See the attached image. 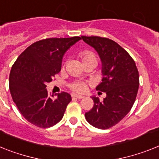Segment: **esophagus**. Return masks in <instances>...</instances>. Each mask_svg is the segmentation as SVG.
<instances>
[{
	"label": "esophagus",
	"mask_w": 159,
	"mask_h": 159,
	"mask_svg": "<svg viewBox=\"0 0 159 159\" xmlns=\"http://www.w3.org/2000/svg\"><path fill=\"white\" fill-rule=\"evenodd\" d=\"M71 97H72V98H77V99H82V98H84V96L79 95V94H72Z\"/></svg>",
	"instance_id": "obj_1"
}]
</instances>
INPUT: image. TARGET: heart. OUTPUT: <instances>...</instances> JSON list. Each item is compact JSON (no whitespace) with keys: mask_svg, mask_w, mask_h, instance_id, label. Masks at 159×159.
Segmentation results:
<instances>
[{"mask_svg":"<svg viewBox=\"0 0 159 159\" xmlns=\"http://www.w3.org/2000/svg\"><path fill=\"white\" fill-rule=\"evenodd\" d=\"M80 57L82 58L83 62L88 61H97L95 55L93 53H92L91 51H84L83 53H81ZM70 88L73 91L78 92V93H84L87 90L88 84L85 82H82V81H75L70 85Z\"/></svg>","mask_w":159,"mask_h":159,"instance_id":"b5f03b06","label":"heart"}]
</instances>
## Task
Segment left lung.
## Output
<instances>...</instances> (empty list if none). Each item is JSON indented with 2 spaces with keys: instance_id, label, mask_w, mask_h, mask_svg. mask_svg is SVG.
I'll list each match as a JSON object with an SVG mask.
<instances>
[{
  "instance_id": "obj_1",
  "label": "left lung",
  "mask_w": 159,
  "mask_h": 159,
  "mask_svg": "<svg viewBox=\"0 0 159 159\" xmlns=\"http://www.w3.org/2000/svg\"><path fill=\"white\" fill-rule=\"evenodd\" d=\"M81 38L100 57L103 77L96 89L106 93L102 102L92 97L94 106L85 113V118L95 128L108 129L121 121L134 104L139 88L138 70L129 53L114 40L99 36Z\"/></svg>"
}]
</instances>
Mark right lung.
<instances>
[{
	"label": "right lung",
	"instance_id": "1",
	"mask_svg": "<svg viewBox=\"0 0 159 159\" xmlns=\"http://www.w3.org/2000/svg\"><path fill=\"white\" fill-rule=\"evenodd\" d=\"M81 37L48 38L27 47L21 53L10 74L9 85L13 101L27 121L47 128L63 117L71 97L66 92L57 98L48 95L46 84L61 70L62 57Z\"/></svg>",
	"mask_w": 159,
	"mask_h": 159
}]
</instances>
